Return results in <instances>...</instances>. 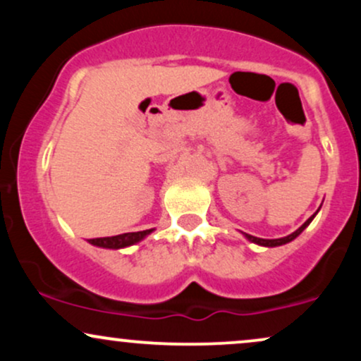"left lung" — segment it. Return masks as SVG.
Masks as SVG:
<instances>
[{
  "label": "left lung",
  "mask_w": 361,
  "mask_h": 361,
  "mask_svg": "<svg viewBox=\"0 0 361 361\" xmlns=\"http://www.w3.org/2000/svg\"><path fill=\"white\" fill-rule=\"evenodd\" d=\"M317 212H319V210H317ZM317 212L314 214L312 217H309L307 221H305L304 224H302V226L299 227V229L295 231V233H292V234L285 235V238H279V239H261V238H255V235L246 234V233H244V238H246L247 241H251V243L258 244V246H264V247H276V246H283V244H287V243H290V241H293V239H295L297 235H300V234H302V231H304L305 227H307L309 224L312 222V219L316 217Z\"/></svg>",
  "instance_id": "obj_1"
}]
</instances>
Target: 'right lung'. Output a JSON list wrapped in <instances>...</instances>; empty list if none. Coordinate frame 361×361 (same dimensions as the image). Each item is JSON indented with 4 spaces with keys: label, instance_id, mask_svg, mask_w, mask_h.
Here are the masks:
<instances>
[{
    "label": "right lung",
    "instance_id": "obj_1",
    "mask_svg": "<svg viewBox=\"0 0 361 361\" xmlns=\"http://www.w3.org/2000/svg\"><path fill=\"white\" fill-rule=\"evenodd\" d=\"M154 229H146V231H139V233H126V234H118V235H111V238H98V239H90V244L97 247H105V250H123V247L134 246L146 239L149 234L152 233Z\"/></svg>",
    "mask_w": 361,
    "mask_h": 361
}]
</instances>
